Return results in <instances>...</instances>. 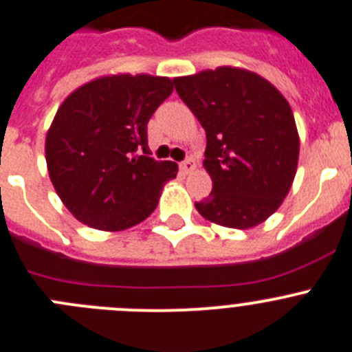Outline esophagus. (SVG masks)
Wrapping results in <instances>:
<instances>
[{"label":"esophagus","mask_w":352,"mask_h":352,"mask_svg":"<svg viewBox=\"0 0 352 352\" xmlns=\"http://www.w3.org/2000/svg\"><path fill=\"white\" fill-rule=\"evenodd\" d=\"M195 168H196V163H195V160H192V157H188V160H184L182 163H180V170H182L184 173L192 172Z\"/></svg>","instance_id":"esophagus-1"}]
</instances>
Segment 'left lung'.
Segmentation results:
<instances>
[{"label": "left lung", "instance_id": "8db88e82", "mask_svg": "<svg viewBox=\"0 0 352 352\" xmlns=\"http://www.w3.org/2000/svg\"><path fill=\"white\" fill-rule=\"evenodd\" d=\"M173 84L207 133L204 166L212 192L196 210L235 230L265 223L283 205L298 166L300 137L287 100L267 78L236 66Z\"/></svg>", "mask_w": 352, "mask_h": 352}]
</instances>
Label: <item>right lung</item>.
I'll use <instances>...</instances> for the list:
<instances>
[{
  "instance_id": "add662e5",
  "label": "right lung",
  "mask_w": 352,
  "mask_h": 352,
  "mask_svg": "<svg viewBox=\"0 0 352 352\" xmlns=\"http://www.w3.org/2000/svg\"><path fill=\"white\" fill-rule=\"evenodd\" d=\"M172 91L168 77L117 74L66 96L47 131L45 160L50 182L75 219L121 231L156 210L179 166L148 157L147 122Z\"/></svg>"
}]
</instances>
